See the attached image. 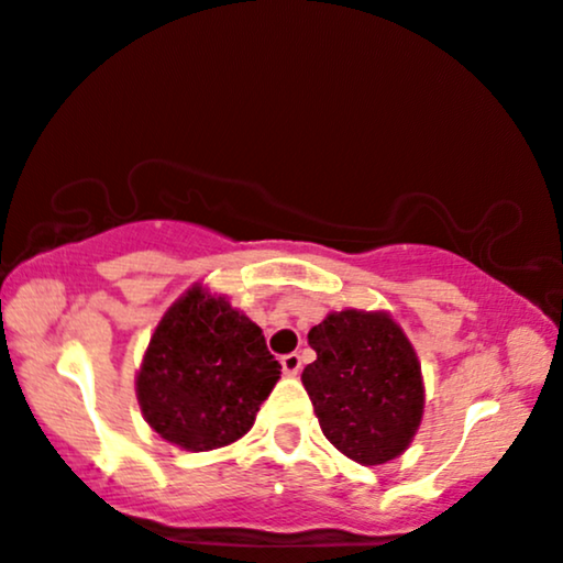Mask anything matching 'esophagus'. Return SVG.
Returning a JSON list of instances; mask_svg holds the SVG:
<instances>
[{
	"instance_id": "1",
	"label": "esophagus",
	"mask_w": 563,
	"mask_h": 563,
	"mask_svg": "<svg viewBox=\"0 0 563 563\" xmlns=\"http://www.w3.org/2000/svg\"><path fill=\"white\" fill-rule=\"evenodd\" d=\"M280 364H283V372L288 377H296L298 372H300V354H296V352H290V354H283L280 357Z\"/></svg>"
}]
</instances>
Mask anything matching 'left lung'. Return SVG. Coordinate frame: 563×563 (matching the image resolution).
<instances>
[{"label": "left lung", "mask_w": 563, "mask_h": 563, "mask_svg": "<svg viewBox=\"0 0 563 563\" xmlns=\"http://www.w3.org/2000/svg\"><path fill=\"white\" fill-rule=\"evenodd\" d=\"M316 360L303 387L321 431L360 464H385L406 451L423 416L421 364L387 313H329L308 331Z\"/></svg>", "instance_id": "obj_1"}]
</instances>
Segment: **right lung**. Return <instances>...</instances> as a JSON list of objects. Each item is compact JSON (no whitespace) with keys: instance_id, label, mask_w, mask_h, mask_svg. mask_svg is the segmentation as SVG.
Returning <instances> with one entry per match:
<instances>
[{"instance_id":"obj_1","label":"right lung","mask_w":563,"mask_h":563,"mask_svg":"<svg viewBox=\"0 0 563 563\" xmlns=\"http://www.w3.org/2000/svg\"><path fill=\"white\" fill-rule=\"evenodd\" d=\"M280 377L265 336L224 298L188 290L157 323L137 400L165 441L209 451L244 437Z\"/></svg>"}]
</instances>
